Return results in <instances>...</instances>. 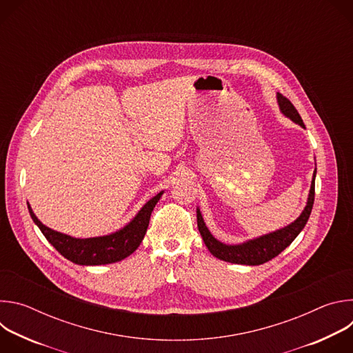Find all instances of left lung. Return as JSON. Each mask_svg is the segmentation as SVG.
Wrapping results in <instances>:
<instances>
[{
  "mask_svg": "<svg viewBox=\"0 0 353 353\" xmlns=\"http://www.w3.org/2000/svg\"><path fill=\"white\" fill-rule=\"evenodd\" d=\"M276 100H278L279 109L283 116H286L288 119H290L293 123L299 124L300 127L306 128L303 124V120H301L300 114L297 113L294 106L290 103L289 99H286L285 96L278 93ZM316 173H317V170H314V173H313V180H312V185H310L307 204H306L303 212L300 214V216L296 221H293L290 225H288L279 230L271 232L268 234H264V236H260L256 239L247 240L241 244H225V243L219 241L218 239H215L211 234V232L208 230L203 215H201L199 210L196 208L198 230H199L201 236H203L205 245L211 251V254L219 260H223V261H228L232 264H243V265H260V264H264V263L272 260L278 254H281L282 251L297 237V234L303 230V228L306 226V223L310 218L313 204H314Z\"/></svg>",
  "mask_w": 353,
  "mask_h": 353,
  "instance_id": "8db88e82",
  "label": "left lung"
}]
</instances>
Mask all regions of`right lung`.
Instances as JSON below:
<instances>
[{
  "label": "right lung",
  "instance_id": "obj_1",
  "mask_svg": "<svg viewBox=\"0 0 353 353\" xmlns=\"http://www.w3.org/2000/svg\"><path fill=\"white\" fill-rule=\"evenodd\" d=\"M162 194L163 191L150 198L132 218V221L120 230L106 236L88 239H77L50 229L37 219L29 203L28 210L33 222L41 230L44 237L63 257L78 265H106L124 260L138 248L146 233L150 214H152Z\"/></svg>",
  "mask_w": 353,
  "mask_h": 353
}]
</instances>
